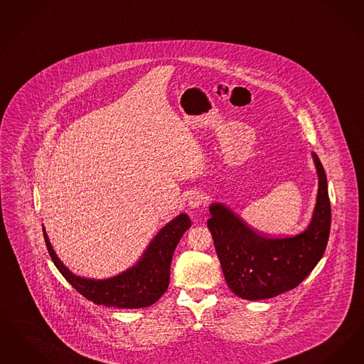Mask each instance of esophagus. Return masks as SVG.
<instances>
[{
  "label": "esophagus",
  "mask_w": 364,
  "mask_h": 364,
  "mask_svg": "<svg viewBox=\"0 0 364 364\" xmlns=\"http://www.w3.org/2000/svg\"><path fill=\"white\" fill-rule=\"evenodd\" d=\"M188 204L189 207H192V208L200 207V205L205 204V196H204L203 193H200V192H192L189 195Z\"/></svg>",
  "instance_id": "obj_1"
}]
</instances>
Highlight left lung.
<instances>
[{
    "label": "left lung",
    "instance_id": "1",
    "mask_svg": "<svg viewBox=\"0 0 364 364\" xmlns=\"http://www.w3.org/2000/svg\"><path fill=\"white\" fill-rule=\"evenodd\" d=\"M320 187L309 229L290 238H267L253 232L222 204L210 207L207 226L229 289L240 298H274L301 284L320 262L331 232L328 181L320 159L313 154Z\"/></svg>",
    "mask_w": 364,
    "mask_h": 364
}]
</instances>
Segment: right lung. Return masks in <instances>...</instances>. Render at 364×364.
<instances>
[{
    "label": "right lung",
    "instance_id": "obj_1",
    "mask_svg": "<svg viewBox=\"0 0 364 364\" xmlns=\"http://www.w3.org/2000/svg\"><path fill=\"white\" fill-rule=\"evenodd\" d=\"M189 226L188 215H178L156 235L135 267L107 280H90L73 275L59 262L44 229L43 237L48 255L59 272L82 296L97 305L141 309L156 304L168 289L173 252Z\"/></svg>",
    "mask_w": 364,
    "mask_h": 364
}]
</instances>
